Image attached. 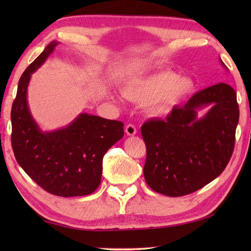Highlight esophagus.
<instances>
[{"label": "esophagus", "mask_w": 251, "mask_h": 251, "mask_svg": "<svg viewBox=\"0 0 251 251\" xmlns=\"http://www.w3.org/2000/svg\"><path fill=\"white\" fill-rule=\"evenodd\" d=\"M125 132L128 136H134V135H136L137 134V129H136V127H135V125H132V124H128V125H126V127H125Z\"/></svg>", "instance_id": "esophagus-1"}]
</instances>
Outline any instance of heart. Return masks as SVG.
Listing matches in <instances>:
<instances>
[{"mask_svg": "<svg viewBox=\"0 0 251 251\" xmlns=\"http://www.w3.org/2000/svg\"><path fill=\"white\" fill-rule=\"evenodd\" d=\"M193 89L192 79L178 78L176 73L164 71L130 81L122 88V94L131 102L149 103V112L158 115L178 104Z\"/></svg>", "mask_w": 251, "mask_h": 251, "instance_id": "1", "label": "heart"}]
</instances>
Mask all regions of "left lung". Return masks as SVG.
<instances>
[{"mask_svg": "<svg viewBox=\"0 0 251 251\" xmlns=\"http://www.w3.org/2000/svg\"><path fill=\"white\" fill-rule=\"evenodd\" d=\"M208 105L211 110L197 119V111ZM238 119L235 90L219 83L196 93L183 106H174L165 121H147L141 135L147 147L143 175L148 185L178 197L211 182L232 156Z\"/></svg>", "mask_w": 251, "mask_h": 251, "instance_id": "8db88e82", "label": "left lung"}]
</instances>
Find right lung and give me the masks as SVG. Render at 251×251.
Wrapping results in <instances>:
<instances>
[{
    "label": "right lung",
    "mask_w": 251,
    "mask_h": 251,
    "mask_svg": "<svg viewBox=\"0 0 251 251\" xmlns=\"http://www.w3.org/2000/svg\"><path fill=\"white\" fill-rule=\"evenodd\" d=\"M51 42L21 75L12 106V147L25 174L50 194L62 197L92 194L102 175V158L124 136L123 122L79 114L65 128L43 132L32 117L26 89L31 74L55 47Z\"/></svg>",
    "instance_id": "add662e5"
}]
</instances>
